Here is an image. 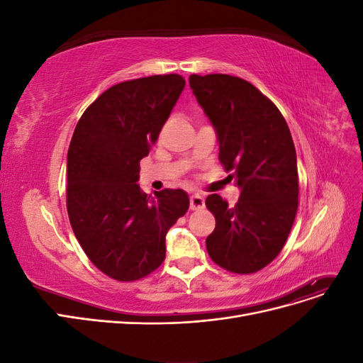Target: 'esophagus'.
Here are the masks:
<instances>
[{"label":"esophagus","mask_w":363,"mask_h":363,"mask_svg":"<svg viewBox=\"0 0 363 363\" xmlns=\"http://www.w3.org/2000/svg\"><path fill=\"white\" fill-rule=\"evenodd\" d=\"M189 204H191V211H201V208H204V206H206L204 196L200 194H194L191 196Z\"/></svg>","instance_id":"34e87169"}]
</instances>
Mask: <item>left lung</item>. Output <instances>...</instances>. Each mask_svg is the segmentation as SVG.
<instances>
[{"mask_svg": "<svg viewBox=\"0 0 363 363\" xmlns=\"http://www.w3.org/2000/svg\"><path fill=\"white\" fill-rule=\"evenodd\" d=\"M189 86L215 128L219 160L240 189L235 207L218 194L206 199L216 219L207 252L227 271L256 272L279 256L298 207L289 127L276 104L239 77L192 74Z\"/></svg>", "mask_w": 363, "mask_h": 363, "instance_id": "8db88e82", "label": "left lung"}]
</instances>
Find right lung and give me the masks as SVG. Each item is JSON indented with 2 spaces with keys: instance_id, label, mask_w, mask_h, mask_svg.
<instances>
[{
  "instance_id": "right-lung-1",
  "label": "right lung",
  "mask_w": 363,
  "mask_h": 363,
  "mask_svg": "<svg viewBox=\"0 0 363 363\" xmlns=\"http://www.w3.org/2000/svg\"><path fill=\"white\" fill-rule=\"evenodd\" d=\"M179 74L151 75L108 87L86 108L68 150L71 227L94 265L119 281L157 269L164 236L189 208L183 189L140 191L139 162L184 89Z\"/></svg>"
}]
</instances>
